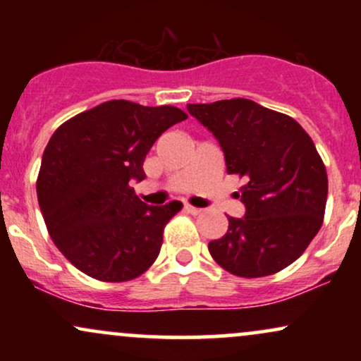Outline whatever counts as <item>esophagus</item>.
Returning a JSON list of instances; mask_svg holds the SVG:
<instances>
[{"label":"esophagus","mask_w":361,"mask_h":361,"mask_svg":"<svg viewBox=\"0 0 361 361\" xmlns=\"http://www.w3.org/2000/svg\"><path fill=\"white\" fill-rule=\"evenodd\" d=\"M185 210H186V212H188V214H192V215H198V214L202 212V209H197V207L188 205V204L185 205Z\"/></svg>","instance_id":"esophagus-1"}]
</instances>
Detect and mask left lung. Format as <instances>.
<instances>
[{
    "label": "left lung",
    "mask_w": 361,
    "mask_h": 361,
    "mask_svg": "<svg viewBox=\"0 0 361 361\" xmlns=\"http://www.w3.org/2000/svg\"><path fill=\"white\" fill-rule=\"evenodd\" d=\"M186 110L219 140L229 175L244 178L246 214L209 243L219 264L244 279L292 264L324 217L327 175L312 139L288 115L246 98L188 103Z\"/></svg>",
    "instance_id": "left-lung-1"
}]
</instances>
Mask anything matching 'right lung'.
I'll use <instances>...</instances> for the list:
<instances>
[{"label": "right lung", "instance_id": "obj_1", "mask_svg": "<svg viewBox=\"0 0 361 361\" xmlns=\"http://www.w3.org/2000/svg\"><path fill=\"white\" fill-rule=\"evenodd\" d=\"M188 117L176 106L105 102L54 132L42 156L37 197L54 244L78 270L126 281L154 263L180 202L146 205L132 181L157 137Z\"/></svg>", "mask_w": 361, "mask_h": 361}]
</instances>
